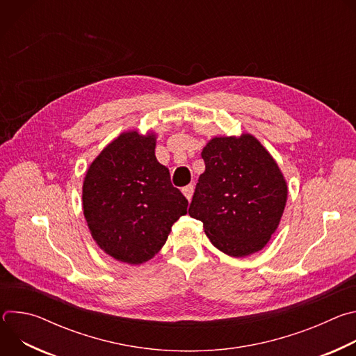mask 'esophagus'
<instances>
[{
	"mask_svg": "<svg viewBox=\"0 0 356 356\" xmlns=\"http://www.w3.org/2000/svg\"><path fill=\"white\" fill-rule=\"evenodd\" d=\"M181 191H183L184 197L190 201V200H191V197H193V193H194V186H193V184H188V186L183 187V188H181Z\"/></svg>",
	"mask_w": 356,
	"mask_h": 356,
	"instance_id": "34e87169",
	"label": "esophagus"
}]
</instances>
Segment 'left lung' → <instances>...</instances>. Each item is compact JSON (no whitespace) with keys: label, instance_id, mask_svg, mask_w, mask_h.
<instances>
[{"label":"left lung","instance_id":"1","mask_svg":"<svg viewBox=\"0 0 356 356\" xmlns=\"http://www.w3.org/2000/svg\"><path fill=\"white\" fill-rule=\"evenodd\" d=\"M206 170L188 209L211 243L234 258L261 250L277 229L287 183L276 161L250 134L216 136L201 152Z\"/></svg>","mask_w":356,"mask_h":356}]
</instances>
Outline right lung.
<instances>
[{
    "label": "right lung",
    "instance_id": "1",
    "mask_svg": "<svg viewBox=\"0 0 356 356\" xmlns=\"http://www.w3.org/2000/svg\"><path fill=\"white\" fill-rule=\"evenodd\" d=\"M156 135L122 132L92 161L83 213L92 239L114 259L140 265L165 245L188 201L155 156Z\"/></svg>",
    "mask_w": 356,
    "mask_h": 356
}]
</instances>
